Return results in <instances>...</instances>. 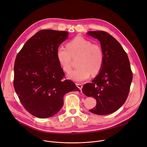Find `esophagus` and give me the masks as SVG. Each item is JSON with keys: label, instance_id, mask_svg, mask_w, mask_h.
<instances>
[{"label": "esophagus", "instance_id": "esophagus-1", "mask_svg": "<svg viewBox=\"0 0 147 147\" xmlns=\"http://www.w3.org/2000/svg\"><path fill=\"white\" fill-rule=\"evenodd\" d=\"M76 86H77V87L79 88V90H80V91H81V90H82V88L83 85L81 84H76Z\"/></svg>", "mask_w": 147, "mask_h": 147}]
</instances>
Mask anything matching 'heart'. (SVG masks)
<instances>
[{
  "instance_id": "b5f03b06",
  "label": "heart",
  "mask_w": 147,
  "mask_h": 147,
  "mask_svg": "<svg viewBox=\"0 0 147 147\" xmlns=\"http://www.w3.org/2000/svg\"><path fill=\"white\" fill-rule=\"evenodd\" d=\"M66 48L59 47L56 51V57L65 72L71 69V57L78 55L77 60L78 67L69 73V77L73 81L81 82L89 78L91 73L98 74L103 64V52L98 44H92L81 36H77L70 40Z\"/></svg>"
}]
</instances>
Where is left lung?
Segmentation results:
<instances>
[{
  "label": "left lung",
  "mask_w": 147,
  "mask_h": 147,
  "mask_svg": "<svg viewBox=\"0 0 147 147\" xmlns=\"http://www.w3.org/2000/svg\"><path fill=\"white\" fill-rule=\"evenodd\" d=\"M88 35L100 41L103 52V64L91 82L84 85L82 91L96 100L91 113L105 115L117 111L126 100L133 80L128 56L119 42L103 31H88Z\"/></svg>",
  "instance_id": "obj_1"
}]
</instances>
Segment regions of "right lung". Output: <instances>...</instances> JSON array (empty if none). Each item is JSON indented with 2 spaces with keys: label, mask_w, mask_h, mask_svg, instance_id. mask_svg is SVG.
Returning a JSON list of instances; mask_svg holds the SVG:
<instances>
[{
  "label": "right lung",
  "mask_w": 147,
  "mask_h": 147,
  "mask_svg": "<svg viewBox=\"0 0 147 147\" xmlns=\"http://www.w3.org/2000/svg\"><path fill=\"white\" fill-rule=\"evenodd\" d=\"M69 32L42 30L27 42L17 54L13 85L24 108L33 116L45 119L56 114L63 105V96L80 90L56 57V51Z\"/></svg>",
  "instance_id": "add662e5"
}]
</instances>
